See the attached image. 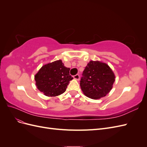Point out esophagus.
<instances>
[{
    "label": "esophagus",
    "instance_id": "1",
    "mask_svg": "<svg viewBox=\"0 0 147 147\" xmlns=\"http://www.w3.org/2000/svg\"><path fill=\"white\" fill-rule=\"evenodd\" d=\"M74 78L75 80H80V75L78 74L75 75H74Z\"/></svg>",
    "mask_w": 147,
    "mask_h": 147
}]
</instances>
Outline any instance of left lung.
<instances>
[{"label": "left lung", "instance_id": "1", "mask_svg": "<svg viewBox=\"0 0 147 147\" xmlns=\"http://www.w3.org/2000/svg\"><path fill=\"white\" fill-rule=\"evenodd\" d=\"M80 80L83 92L92 99L105 97L112 90L115 76L105 63L91 61L84 69Z\"/></svg>", "mask_w": 147, "mask_h": 147}]
</instances>
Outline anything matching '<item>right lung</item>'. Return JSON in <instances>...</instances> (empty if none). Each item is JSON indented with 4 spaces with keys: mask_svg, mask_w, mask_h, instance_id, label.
Segmentation results:
<instances>
[{
    "mask_svg": "<svg viewBox=\"0 0 147 147\" xmlns=\"http://www.w3.org/2000/svg\"><path fill=\"white\" fill-rule=\"evenodd\" d=\"M70 68L64 66L61 60L43 65L35 75L38 90L48 97H55L64 93L73 77Z\"/></svg>",
    "mask_w": 147,
    "mask_h": 147,
    "instance_id": "1",
    "label": "right lung"
}]
</instances>
